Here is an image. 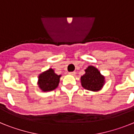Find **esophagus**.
I'll use <instances>...</instances> for the list:
<instances>
[{
	"label": "esophagus",
	"mask_w": 134,
	"mask_h": 134,
	"mask_svg": "<svg viewBox=\"0 0 134 134\" xmlns=\"http://www.w3.org/2000/svg\"><path fill=\"white\" fill-rule=\"evenodd\" d=\"M69 74H70V75L74 76L76 74V72H70Z\"/></svg>",
	"instance_id": "1"
}]
</instances>
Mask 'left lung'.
Instances as JSON below:
<instances>
[{
	"instance_id": "8db88e82",
	"label": "left lung",
	"mask_w": 134,
	"mask_h": 134,
	"mask_svg": "<svg viewBox=\"0 0 134 134\" xmlns=\"http://www.w3.org/2000/svg\"><path fill=\"white\" fill-rule=\"evenodd\" d=\"M82 86L85 89L98 91L102 88L105 83V77L95 67L89 66L85 70V74L80 78Z\"/></svg>"
}]
</instances>
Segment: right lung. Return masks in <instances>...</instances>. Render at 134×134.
<instances>
[{"label": "right lung", "instance_id": "1", "mask_svg": "<svg viewBox=\"0 0 134 134\" xmlns=\"http://www.w3.org/2000/svg\"><path fill=\"white\" fill-rule=\"evenodd\" d=\"M60 76L61 75H58L54 70L49 68L39 76V87L44 92L53 91L58 86Z\"/></svg>", "mask_w": 134, "mask_h": 134}]
</instances>
